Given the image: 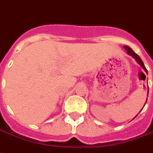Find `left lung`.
<instances>
[{"mask_svg":"<svg viewBox=\"0 0 153 153\" xmlns=\"http://www.w3.org/2000/svg\"><path fill=\"white\" fill-rule=\"evenodd\" d=\"M124 48L126 49V51L127 53H128V54H130V56L133 57L134 59L136 60V62L139 63V65L141 66L143 68V70H144V71H145V72L148 73V71H147V69H146L145 66H144V64H143V63L142 59H140V57H139V55L137 54V53H134V52L132 51V49H131L130 47H129V46H127V45H125V46H124Z\"/></svg>","mask_w":153,"mask_h":153,"instance_id":"obj_1","label":"left lung"}]
</instances>
